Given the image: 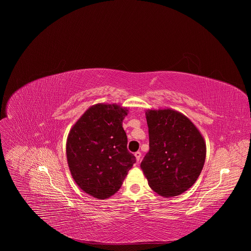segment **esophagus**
I'll return each instance as SVG.
<instances>
[{
    "label": "esophagus",
    "mask_w": 251,
    "mask_h": 251,
    "mask_svg": "<svg viewBox=\"0 0 251 251\" xmlns=\"http://www.w3.org/2000/svg\"><path fill=\"white\" fill-rule=\"evenodd\" d=\"M134 156H135V158H136L137 162H139V161H140V159H141V156H142V154H141V152H136V153L134 154Z\"/></svg>",
    "instance_id": "34e87169"
}]
</instances>
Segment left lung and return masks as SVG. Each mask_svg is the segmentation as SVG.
Segmentation results:
<instances>
[{"instance_id":"8db88e82","label":"left lung","mask_w":251,"mask_h":251,"mask_svg":"<svg viewBox=\"0 0 251 251\" xmlns=\"http://www.w3.org/2000/svg\"><path fill=\"white\" fill-rule=\"evenodd\" d=\"M146 119L150 149L141 169L160 196L181 195L201 175L206 154L204 140L188 117L173 109L147 110Z\"/></svg>"}]
</instances>
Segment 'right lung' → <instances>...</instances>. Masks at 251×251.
<instances>
[{"label":"right lung","mask_w":251,"mask_h":251,"mask_svg":"<svg viewBox=\"0 0 251 251\" xmlns=\"http://www.w3.org/2000/svg\"><path fill=\"white\" fill-rule=\"evenodd\" d=\"M127 112L117 104L93 105L68 134L66 158L71 176L82 191L96 199L117 193L136 162L127 150L122 127Z\"/></svg>","instance_id":"right-lung-1"}]
</instances>
